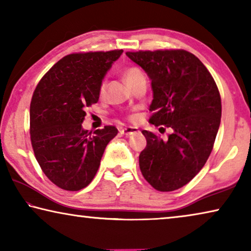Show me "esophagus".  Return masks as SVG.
Masks as SVG:
<instances>
[{
  "mask_svg": "<svg viewBox=\"0 0 251 251\" xmlns=\"http://www.w3.org/2000/svg\"><path fill=\"white\" fill-rule=\"evenodd\" d=\"M138 132V128L136 127H126V128H123L119 130V133L122 134V135H126V136H129L132 135V134H135Z\"/></svg>",
  "mask_w": 251,
  "mask_h": 251,
  "instance_id": "esophagus-1",
  "label": "esophagus"
}]
</instances>
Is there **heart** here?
Returning a JSON list of instances; mask_svg holds the SVG:
<instances>
[{"label": "heart", "instance_id": "b5f03b06", "mask_svg": "<svg viewBox=\"0 0 251 251\" xmlns=\"http://www.w3.org/2000/svg\"><path fill=\"white\" fill-rule=\"evenodd\" d=\"M142 75H143V73H142V71L136 66L127 67L124 72V78L126 83L128 85L132 83L133 81H135L137 77H140ZM103 89H104V83H101V85H100V93L103 92Z\"/></svg>", "mask_w": 251, "mask_h": 251}]
</instances>
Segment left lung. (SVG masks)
<instances>
[{
    "instance_id": "1",
    "label": "left lung",
    "mask_w": 251,
    "mask_h": 251,
    "mask_svg": "<svg viewBox=\"0 0 251 251\" xmlns=\"http://www.w3.org/2000/svg\"><path fill=\"white\" fill-rule=\"evenodd\" d=\"M151 80L150 123L173 128L166 140L142 130L147 147L140 169L159 192L181 188L211 154L221 123V97L214 78L195 55L184 50L127 51Z\"/></svg>"
}]
</instances>
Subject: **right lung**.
<instances>
[{"label": "right lung", "mask_w": 251, "mask_h": 251, "mask_svg": "<svg viewBox=\"0 0 251 251\" xmlns=\"http://www.w3.org/2000/svg\"><path fill=\"white\" fill-rule=\"evenodd\" d=\"M123 50L66 55L37 84L30 103V140L43 173L59 188L87 187L99 169L115 126L88 132L85 109L99 100L100 85Z\"/></svg>", "instance_id": "right-lung-1"}]
</instances>
